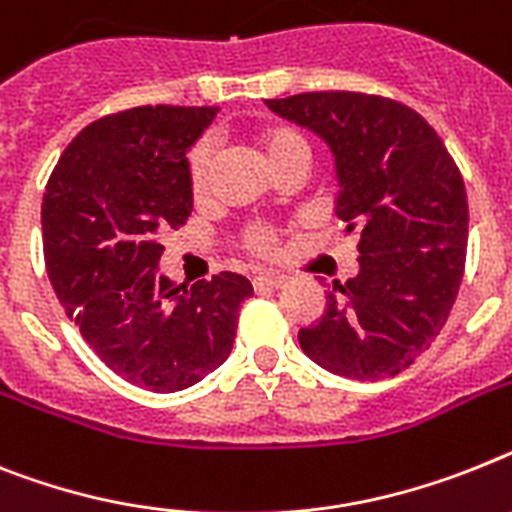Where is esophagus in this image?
Wrapping results in <instances>:
<instances>
[{
    "label": "esophagus",
    "mask_w": 512,
    "mask_h": 512,
    "mask_svg": "<svg viewBox=\"0 0 512 512\" xmlns=\"http://www.w3.org/2000/svg\"><path fill=\"white\" fill-rule=\"evenodd\" d=\"M255 289H283L286 278L283 276H255Z\"/></svg>",
    "instance_id": "1"
}]
</instances>
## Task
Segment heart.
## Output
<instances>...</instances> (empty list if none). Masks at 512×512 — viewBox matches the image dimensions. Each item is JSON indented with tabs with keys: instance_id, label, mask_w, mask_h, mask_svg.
<instances>
[{
	"instance_id": "1",
	"label": "heart",
	"mask_w": 512,
	"mask_h": 512,
	"mask_svg": "<svg viewBox=\"0 0 512 512\" xmlns=\"http://www.w3.org/2000/svg\"><path fill=\"white\" fill-rule=\"evenodd\" d=\"M257 148L263 153V158L268 161L270 169H276L283 158H289L296 150H307L304 140L296 135L294 130H286V127H268L257 135ZM187 169H190V190L195 197H203L208 192L210 182V169H213V150L210 143H197L190 153V161H187ZM244 244L247 249H252L255 255H268L270 249L276 247V236L273 231L265 229V226H252L244 234Z\"/></svg>"
}]
</instances>
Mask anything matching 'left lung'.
Instances as JSON below:
<instances>
[{"instance_id": "left-lung-1", "label": "left lung", "mask_w": 512, "mask_h": 512, "mask_svg": "<svg viewBox=\"0 0 512 512\" xmlns=\"http://www.w3.org/2000/svg\"><path fill=\"white\" fill-rule=\"evenodd\" d=\"M265 103L325 140L336 216L343 234L359 239V273L328 286L325 312L299 330V346L333 375L395 377L432 346L461 286L468 239L461 171L437 132L390 98L325 90Z\"/></svg>"}]
</instances>
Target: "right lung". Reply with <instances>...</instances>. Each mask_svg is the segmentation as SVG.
Instances as JSON below:
<instances>
[{
	"mask_svg": "<svg viewBox=\"0 0 512 512\" xmlns=\"http://www.w3.org/2000/svg\"><path fill=\"white\" fill-rule=\"evenodd\" d=\"M210 106H137L88 124L59 156L41 205L49 281L67 317L111 372L153 393H176L231 354L236 273L179 286L158 268L161 231L192 213L187 153Z\"/></svg>",
	"mask_w": 512,
	"mask_h": 512,
	"instance_id": "1",
	"label": "right lung"
}]
</instances>
